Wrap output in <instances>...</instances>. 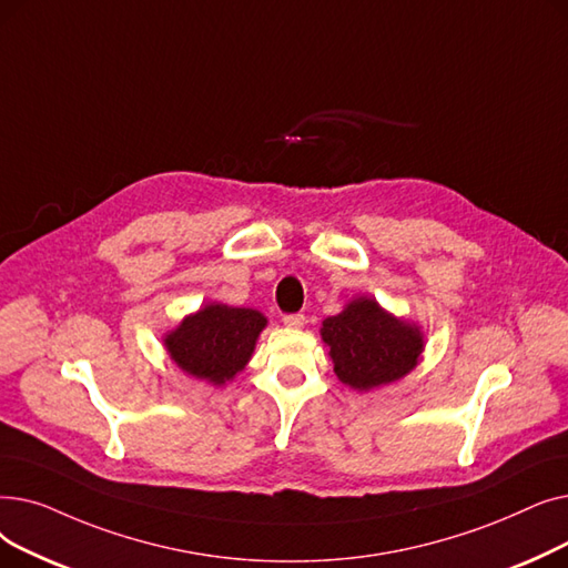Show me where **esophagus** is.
I'll use <instances>...</instances> for the list:
<instances>
[{
    "mask_svg": "<svg viewBox=\"0 0 568 568\" xmlns=\"http://www.w3.org/2000/svg\"><path fill=\"white\" fill-rule=\"evenodd\" d=\"M284 326L298 331V328L305 326V316H303V314H286V316H284Z\"/></svg>",
    "mask_w": 568,
    "mask_h": 568,
    "instance_id": "esophagus-1",
    "label": "esophagus"
}]
</instances>
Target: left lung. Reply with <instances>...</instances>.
<instances>
[{
	"label": "left lung",
	"instance_id": "1",
	"mask_svg": "<svg viewBox=\"0 0 568 568\" xmlns=\"http://www.w3.org/2000/svg\"><path fill=\"white\" fill-rule=\"evenodd\" d=\"M321 339L337 379L361 393L404 379L425 351L418 323L395 316L372 295H356L339 314L323 318Z\"/></svg>",
	"mask_w": 568,
	"mask_h": 568
}]
</instances>
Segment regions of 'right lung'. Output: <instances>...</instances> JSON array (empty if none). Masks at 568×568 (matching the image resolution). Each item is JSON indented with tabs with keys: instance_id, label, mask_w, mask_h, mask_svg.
Segmentation results:
<instances>
[{
	"instance_id": "right-lung-1",
	"label": "right lung",
	"mask_w": 568,
	"mask_h": 568,
	"mask_svg": "<svg viewBox=\"0 0 568 568\" xmlns=\"http://www.w3.org/2000/svg\"><path fill=\"white\" fill-rule=\"evenodd\" d=\"M265 326L258 310L207 303L164 333V346L184 374L222 388L247 367Z\"/></svg>"
}]
</instances>
